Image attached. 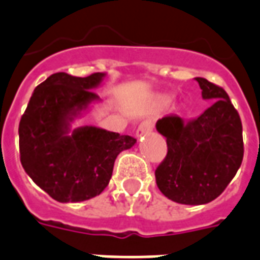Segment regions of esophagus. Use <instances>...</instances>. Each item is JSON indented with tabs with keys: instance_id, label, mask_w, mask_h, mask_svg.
<instances>
[{
	"instance_id": "obj_1",
	"label": "esophagus",
	"mask_w": 260,
	"mask_h": 260,
	"mask_svg": "<svg viewBox=\"0 0 260 260\" xmlns=\"http://www.w3.org/2000/svg\"><path fill=\"white\" fill-rule=\"evenodd\" d=\"M151 131H152L151 121H148V120L142 121L140 124H139L138 129H136V138H142V136H144V135H148Z\"/></svg>"
}]
</instances>
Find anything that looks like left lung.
Wrapping results in <instances>:
<instances>
[{
    "label": "left lung",
    "instance_id": "8db88e82",
    "mask_svg": "<svg viewBox=\"0 0 260 260\" xmlns=\"http://www.w3.org/2000/svg\"><path fill=\"white\" fill-rule=\"evenodd\" d=\"M196 82L211 106L192 120L169 114L155 125L168 143L166 158L155 170L156 185L170 201L191 206L221 195L244 155L240 116L226 91L203 77Z\"/></svg>",
    "mask_w": 260,
    "mask_h": 260
}]
</instances>
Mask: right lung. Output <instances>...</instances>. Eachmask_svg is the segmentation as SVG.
I'll return each instance as SVG.
<instances>
[{"mask_svg":"<svg viewBox=\"0 0 260 260\" xmlns=\"http://www.w3.org/2000/svg\"><path fill=\"white\" fill-rule=\"evenodd\" d=\"M106 73L87 77L58 72L34 90L19 124L20 161L38 187L57 202L88 201L108 187L117 155L136 143L128 135L84 125L76 118L101 98Z\"/></svg>","mask_w":260,"mask_h":260,"instance_id":"obj_1","label":"right lung"}]
</instances>
